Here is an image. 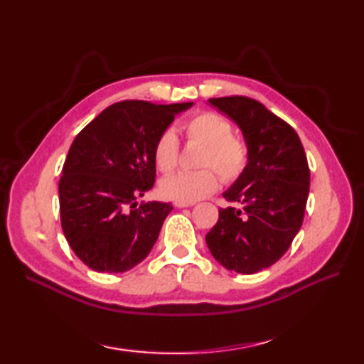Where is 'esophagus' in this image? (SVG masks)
Instances as JSON below:
<instances>
[{"instance_id":"obj_1","label":"esophagus","mask_w":364,"mask_h":364,"mask_svg":"<svg viewBox=\"0 0 364 364\" xmlns=\"http://www.w3.org/2000/svg\"><path fill=\"white\" fill-rule=\"evenodd\" d=\"M176 208H188V206H194V202H173Z\"/></svg>"}]
</instances>
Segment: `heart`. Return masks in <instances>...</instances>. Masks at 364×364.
I'll list each match as a JSON object with an SVG mask.
<instances>
[{
    "instance_id": "1",
    "label": "heart",
    "mask_w": 364,
    "mask_h": 364,
    "mask_svg": "<svg viewBox=\"0 0 364 364\" xmlns=\"http://www.w3.org/2000/svg\"><path fill=\"white\" fill-rule=\"evenodd\" d=\"M181 131L189 142L202 145L197 164L203 168L164 178L161 181L162 196L175 202H197L219 186L216 171L225 183H233L244 173L249 164V149L241 137L233 134L231 123L220 114L198 112L183 123ZM178 154L180 146L172 131L159 134L153 145V161L159 172H172L178 164Z\"/></svg>"
}]
</instances>
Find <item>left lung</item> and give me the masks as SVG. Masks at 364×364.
Returning a JSON list of instances; mask_svg holds the SVG:
<instances>
[{
    "label": "left lung",
    "instance_id": "left-lung-1",
    "mask_svg": "<svg viewBox=\"0 0 364 364\" xmlns=\"http://www.w3.org/2000/svg\"><path fill=\"white\" fill-rule=\"evenodd\" d=\"M241 128L249 164L223 192L228 206L206 235V244L220 264L237 274H257L288 252L304 222L310 168L296 131L249 97L210 98Z\"/></svg>",
    "mask_w": 364,
    "mask_h": 364
}]
</instances>
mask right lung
<instances>
[{"mask_svg": "<svg viewBox=\"0 0 364 364\" xmlns=\"http://www.w3.org/2000/svg\"><path fill=\"white\" fill-rule=\"evenodd\" d=\"M192 103H114L84 127L59 180L60 225L68 245L97 272L119 274L146 258L170 203L142 202L156 178L153 145Z\"/></svg>", "mask_w": 364, "mask_h": 364, "instance_id": "obj_1", "label": "right lung"}]
</instances>
